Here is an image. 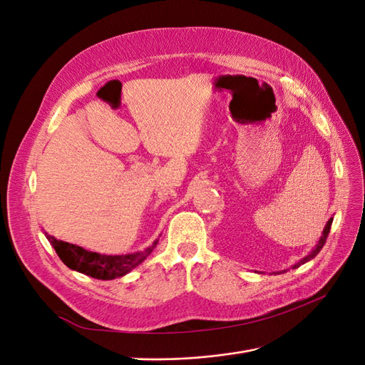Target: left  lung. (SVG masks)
<instances>
[{
    "label": "left lung",
    "instance_id": "obj_1",
    "mask_svg": "<svg viewBox=\"0 0 365 365\" xmlns=\"http://www.w3.org/2000/svg\"><path fill=\"white\" fill-rule=\"evenodd\" d=\"M332 220H334V217H330L329 220H327V224H326V227H324V230H323V235H322V237H319V240L317 242V245L314 247V250L307 254L306 257H303L302 260H298L295 264H292V269H295V268H298V267H302L303 263H306V262H309V260H312L317 254L322 251V248L324 247V244H326V239H327V235H329V231H330V225H332ZM282 272H286V271H282ZM282 272H274V274H282Z\"/></svg>",
    "mask_w": 365,
    "mask_h": 365
}]
</instances>
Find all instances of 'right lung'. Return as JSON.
I'll use <instances>...</instances> for the list:
<instances>
[{
    "mask_svg": "<svg viewBox=\"0 0 365 365\" xmlns=\"http://www.w3.org/2000/svg\"><path fill=\"white\" fill-rule=\"evenodd\" d=\"M46 237L48 239L54 251L58 252L59 259L67 264L70 269L90 275V277L98 280H114L118 277H123V275L137 268L141 262H145L146 257L158 244V239H155L150 247L143 251L118 254V256H108V254L88 251L82 247L68 244V242L58 240L56 237L48 236L47 233Z\"/></svg>",
    "mask_w": 365,
    "mask_h": 365,
    "instance_id": "add662e5",
    "label": "right lung"
}]
</instances>
